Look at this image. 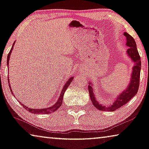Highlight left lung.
<instances>
[{
	"instance_id": "left-lung-1",
	"label": "left lung",
	"mask_w": 149,
	"mask_h": 149,
	"mask_svg": "<svg viewBox=\"0 0 149 149\" xmlns=\"http://www.w3.org/2000/svg\"><path fill=\"white\" fill-rule=\"evenodd\" d=\"M123 34L126 37V45L129 48L127 50V54L134 62V66L132 68L133 70H132L131 79H130L129 84L128 85L127 88L117 96L116 100L114 101L112 105H109L107 107L103 105V104H101V103H99V101L96 100L95 97H94L93 89L92 88L91 83L89 82V85L88 86V90L91 101L94 105V107H95L100 111H114L117 109L125 105L128 101L131 100L137 93L139 87V81H140L141 68V57L139 54L137 48H136V42L134 41L133 38L127 32H124Z\"/></svg>"
}]
</instances>
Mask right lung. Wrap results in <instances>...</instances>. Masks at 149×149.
<instances>
[{
	"mask_svg": "<svg viewBox=\"0 0 149 149\" xmlns=\"http://www.w3.org/2000/svg\"><path fill=\"white\" fill-rule=\"evenodd\" d=\"M15 42H14L13 46H12V48H11V49L10 50V52L8 53V56H7V62H6L7 65H8L10 56V54L12 52V51H13V49L14 48V45H15ZM73 79H74V77H70V78L68 80L67 82H66V83L64 84V86H63V89H62V92H61V94H60V97H59V99H58V101L53 106H52V107H48V108H44V109H30L29 107H26V106H24V105L20 103L21 105H22L24 107V108L25 109H26L28 111H29V112L32 113H34V114H49V113H53L54 111H56L57 110L59 107H60V106L62 105L63 95H64L65 91L66 89H67L68 86H69L70 85L71 82L72 81ZM8 83H9V79H8ZM8 85H9V87H10L11 93L14 95L13 92L11 89V87L10 86V84H8ZM14 96H15V95H14Z\"/></svg>",
	"mask_w": 149,
	"mask_h": 149,
	"instance_id": "add662e5",
	"label": "right lung"
}]
</instances>
